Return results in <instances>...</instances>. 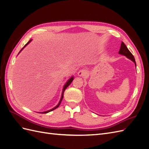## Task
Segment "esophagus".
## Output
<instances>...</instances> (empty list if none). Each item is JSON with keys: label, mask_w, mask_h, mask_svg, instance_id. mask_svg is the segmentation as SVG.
Masks as SVG:
<instances>
[{"label": "esophagus", "mask_w": 149, "mask_h": 149, "mask_svg": "<svg viewBox=\"0 0 149 149\" xmlns=\"http://www.w3.org/2000/svg\"><path fill=\"white\" fill-rule=\"evenodd\" d=\"M87 73V71L86 70L83 69V70H81L78 72V76H84Z\"/></svg>", "instance_id": "34e87169"}]
</instances>
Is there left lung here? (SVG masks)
Instances as JSON below:
<instances>
[{
  "label": "left lung",
  "instance_id": "1",
  "mask_svg": "<svg viewBox=\"0 0 149 149\" xmlns=\"http://www.w3.org/2000/svg\"><path fill=\"white\" fill-rule=\"evenodd\" d=\"M119 53L120 55L125 56L127 58H129V60L132 61L135 63V65H136V61H135V58L134 56L132 55V54L130 53V52L128 49L127 47H126L125 45L123 42L121 43V45L120 48V50L119 51Z\"/></svg>",
  "mask_w": 149,
  "mask_h": 149
}]
</instances>
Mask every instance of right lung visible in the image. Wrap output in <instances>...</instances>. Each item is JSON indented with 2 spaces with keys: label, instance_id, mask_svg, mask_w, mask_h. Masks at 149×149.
<instances>
[{
  "label": "right lung",
  "instance_id": "1",
  "mask_svg": "<svg viewBox=\"0 0 149 149\" xmlns=\"http://www.w3.org/2000/svg\"><path fill=\"white\" fill-rule=\"evenodd\" d=\"M31 40H30V41L26 43L25 45L22 48V49L20 51V52L19 53V54L22 51V49H23L26 45H29L31 42ZM74 79V77L73 76H71V77L67 81H66V83L65 84V85H64V86H63V91H62V93H61V98H60V101H59V102H58V104L55 107H53V108H52V109H50V110H48V111H44V112H39V113H42V114H46V113H48V112H50V111H53V110H55V109H56L57 107H58V106H60V103H61V101H62V100H63V94H64V92H65V89L68 88V86L71 83V82L73 81V80Z\"/></svg>",
  "mask_w": 149,
  "mask_h": 149
}]
</instances>
